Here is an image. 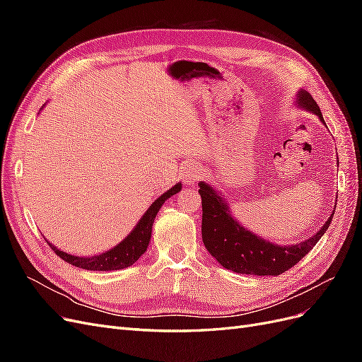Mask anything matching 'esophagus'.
I'll list each match as a JSON object with an SVG mask.
<instances>
[{
	"label": "esophagus",
	"instance_id": "1",
	"mask_svg": "<svg viewBox=\"0 0 362 362\" xmlns=\"http://www.w3.org/2000/svg\"><path fill=\"white\" fill-rule=\"evenodd\" d=\"M201 175H202L201 164H198V163H189L187 166L184 168L182 180H184V182L187 184V185H193L196 181H199Z\"/></svg>",
	"mask_w": 362,
	"mask_h": 362
}]
</instances>
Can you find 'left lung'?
I'll return each mask as SVG.
<instances>
[{
	"instance_id": "left-lung-1",
	"label": "left lung",
	"mask_w": 362,
	"mask_h": 362,
	"mask_svg": "<svg viewBox=\"0 0 362 362\" xmlns=\"http://www.w3.org/2000/svg\"><path fill=\"white\" fill-rule=\"evenodd\" d=\"M294 100L296 107L314 113L325 124L319 105L308 92L300 89ZM199 194L202 198V242L206 250L225 269L242 275L278 276L287 272L315 246L334 217L332 211L319 231L303 242L281 246L238 223L223 196L208 182H199Z\"/></svg>"
}]
</instances>
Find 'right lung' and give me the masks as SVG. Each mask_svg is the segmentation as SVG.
I'll return each instance as SVG.
<instances>
[{
  "mask_svg": "<svg viewBox=\"0 0 362 362\" xmlns=\"http://www.w3.org/2000/svg\"><path fill=\"white\" fill-rule=\"evenodd\" d=\"M181 189H182V184L177 182L168 192H164L161 196H158V198L151 204V206L145 211V214L141 216L137 225L133 228V231H131L119 245L103 252L100 255L76 257V255L68 254V252L60 250L49 242L48 245L54 252H56V255H59L62 259L69 262V264L75 267H80L84 270L112 272V270L127 269L129 266H133L134 262L146 252L151 242L152 225H154L156 216L160 211L161 205L166 202V199H169L170 196L181 192Z\"/></svg>",
  "mask_w": 362,
  "mask_h": 362,
  "instance_id": "add662e5",
  "label": "right lung"
}]
</instances>
